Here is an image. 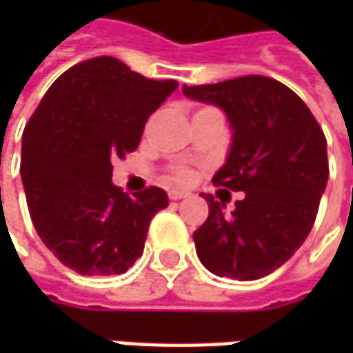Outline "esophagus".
Listing matches in <instances>:
<instances>
[{
  "label": "esophagus",
  "instance_id": "34e87169",
  "mask_svg": "<svg viewBox=\"0 0 353 353\" xmlns=\"http://www.w3.org/2000/svg\"><path fill=\"white\" fill-rule=\"evenodd\" d=\"M186 196H188V192H186V190H176V188L169 190L170 200H181V198H186Z\"/></svg>",
  "mask_w": 353,
  "mask_h": 353
}]
</instances>
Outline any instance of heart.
<instances>
[{
  "label": "heart",
  "mask_w": 353,
  "mask_h": 353,
  "mask_svg": "<svg viewBox=\"0 0 353 353\" xmlns=\"http://www.w3.org/2000/svg\"><path fill=\"white\" fill-rule=\"evenodd\" d=\"M174 181L176 183H190L192 181V170L176 169L174 170Z\"/></svg>",
  "instance_id": "obj_1"
}]
</instances>
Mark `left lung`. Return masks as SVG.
I'll list each match as a JSON object with an SVG mask.
<instances>
[{"mask_svg": "<svg viewBox=\"0 0 353 353\" xmlns=\"http://www.w3.org/2000/svg\"><path fill=\"white\" fill-rule=\"evenodd\" d=\"M183 94L224 110L232 145L212 183L245 192L230 214L224 198L202 194L210 212L194 232L198 259L218 277H265L289 261L312 230L328 183L326 137L306 103L267 76L183 86Z\"/></svg>", "mask_w": 353, "mask_h": 353, "instance_id": "8db88e82", "label": "left lung"}]
</instances>
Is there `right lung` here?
I'll use <instances>...</instances> for the list:
<instances>
[{"label":"right lung","instance_id":"1","mask_svg":"<svg viewBox=\"0 0 353 353\" xmlns=\"http://www.w3.org/2000/svg\"><path fill=\"white\" fill-rule=\"evenodd\" d=\"M179 88L114 57L61 74L29 119L21 179L34 230L62 265L80 275H121L141 257L163 188L129 196L112 183V163L135 151L149 116Z\"/></svg>","mask_w":353,"mask_h":353}]
</instances>
